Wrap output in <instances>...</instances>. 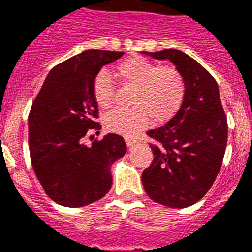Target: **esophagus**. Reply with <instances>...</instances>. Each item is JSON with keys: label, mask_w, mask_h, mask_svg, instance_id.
<instances>
[{"label": "esophagus", "mask_w": 252, "mask_h": 252, "mask_svg": "<svg viewBox=\"0 0 252 252\" xmlns=\"http://www.w3.org/2000/svg\"><path fill=\"white\" fill-rule=\"evenodd\" d=\"M126 146L128 148H133L134 145H136V142H137V140L134 137H130V136H126Z\"/></svg>", "instance_id": "34e87169"}]
</instances>
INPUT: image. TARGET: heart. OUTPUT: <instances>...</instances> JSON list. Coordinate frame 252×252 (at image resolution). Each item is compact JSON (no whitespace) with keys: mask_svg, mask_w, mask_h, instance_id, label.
<instances>
[{"mask_svg":"<svg viewBox=\"0 0 252 252\" xmlns=\"http://www.w3.org/2000/svg\"><path fill=\"white\" fill-rule=\"evenodd\" d=\"M124 86L134 87L130 110H114L104 118L111 132L136 136L149 126L150 118L156 124L168 122L180 110L186 94V82L179 70L162 66L145 57L133 56L122 61L115 68ZM93 98L100 108L112 106L115 87L110 74L99 72L93 82Z\"/></svg>","mask_w":252,"mask_h":252,"instance_id":"heart-1","label":"heart"}]
</instances>
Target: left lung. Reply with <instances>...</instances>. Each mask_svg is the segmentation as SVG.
<instances>
[{"instance_id":"left-lung-1","label":"left lung","mask_w":252,"mask_h":252,"mask_svg":"<svg viewBox=\"0 0 252 252\" xmlns=\"http://www.w3.org/2000/svg\"><path fill=\"white\" fill-rule=\"evenodd\" d=\"M170 60L182 73L186 94L180 110L165 126L148 130L154 158L142 172L150 199L168 208H186L209 191L222 165L227 120L219 85L207 69L178 49L142 52Z\"/></svg>"}]
</instances>
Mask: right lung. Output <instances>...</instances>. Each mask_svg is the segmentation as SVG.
<instances>
[{"mask_svg": "<svg viewBox=\"0 0 252 252\" xmlns=\"http://www.w3.org/2000/svg\"><path fill=\"white\" fill-rule=\"evenodd\" d=\"M123 52L89 49L48 73L29 115V146L33 171L55 203L85 207L102 199L112 184L111 165L126 152L122 136L106 134L91 146L82 140L96 132L98 104L93 82Z\"/></svg>", "mask_w": 252, "mask_h": 252, "instance_id": "obj_1", "label": "right lung"}]
</instances>
